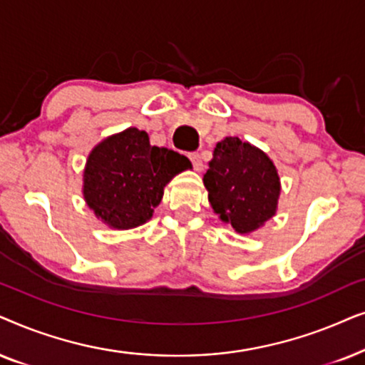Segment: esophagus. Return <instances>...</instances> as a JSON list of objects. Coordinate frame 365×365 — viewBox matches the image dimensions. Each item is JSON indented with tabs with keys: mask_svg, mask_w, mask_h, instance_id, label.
<instances>
[{
	"mask_svg": "<svg viewBox=\"0 0 365 365\" xmlns=\"http://www.w3.org/2000/svg\"><path fill=\"white\" fill-rule=\"evenodd\" d=\"M188 158H190V162H192V165H193V168H195V170H198V172H200V170L203 168V160H202V155L198 153V152H193V153H188Z\"/></svg>",
	"mask_w": 365,
	"mask_h": 365,
	"instance_id": "esophagus-1",
	"label": "esophagus"
}]
</instances>
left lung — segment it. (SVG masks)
Masks as SVG:
<instances>
[{
	"label": "left lung",
	"instance_id": "left-lung-1",
	"mask_svg": "<svg viewBox=\"0 0 365 365\" xmlns=\"http://www.w3.org/2000/svg\"><path fill=\"white\" fill-rule=\"evenodd\" d=\"M203 183L208 202L239 233L254 232L275 215L280 180L262 150L228 137L217 143Z\"/></svg>",
	"mask_w": 365,
	"mask_h": 365
}]
</instances>
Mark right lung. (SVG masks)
<instances>
[{
  "mask_svg": "<svg viewBox=\"0 0 365 365\" xmlns=\"http://www.w3.org/2000/svg\"><path fill=\"white\" fill-rule=\"evenodd\" d=\"M192 168L185 155L150 145L147 132L128 128L96 145L85 168V200L110 227L142 225L162 202L163 187Z\"/></svg>",
  "mask_w": 365,
  "mask_h": 365,
  "instance_id": "add662e5",
  "label": "right lung"
}]
</instances>
